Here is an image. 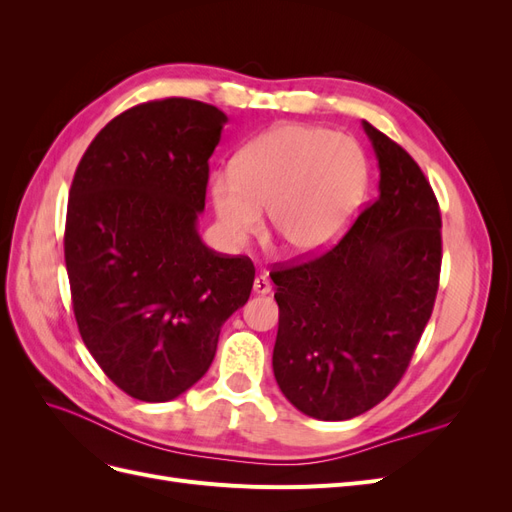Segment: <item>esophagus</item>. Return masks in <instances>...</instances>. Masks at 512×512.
Wrapping results in <instances>:
<instances>
[{"label":"esophagus","mask_w":512,"mask_h":512,"mask_svg":"<svg viewBox=\"0 0 512 512\" xmlns=\"http://www.w3.org/2000/svg\"><path fill=\"white\" fill-rule=\"evenodd\" d=\"M254 292L256 294H269L271 292V282L267 280L265 275H258L254 280Z\"/></svg>","instance_id":"34e87169"}]
</instances>
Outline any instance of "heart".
<instances>
[{
	"label": "heart",
	"mask_w": 512,
	"mask_h": 512,
	"mask_svg": "<svg viewBox=\"0 0 512 512\" xmlns=\"http://www.w3.org/2000/svg\"><path fill=\"white\" fill-rule=\"evenodd\" d=\"M369 183L363 149L324 128L284 123L256 136L209 179L215 218L232 245H245L267 209L269 226L294 256H316L344 235Z\"/></svg>",
	"instance_id": "obj_1"
}]
</instances>
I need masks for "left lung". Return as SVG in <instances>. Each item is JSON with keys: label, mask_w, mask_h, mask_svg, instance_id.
<instances>
[{"label": "left lung", "mask_w": 512, "mask_h": 512, "mask_svg": "<svg viewBox=\"0 0 512 512\" xmlns=\"http://www.w3.org/2000/svg\"><path fill=\"white\" fill-rule=\"evenodd\" d=\"M378 198L329 252L271 273L280 305L273 374L320 421L354 418L404 376L436 301L442 218L423 170L363 121Z\"/></svg>", "instance_id": "1"}]
</instances>
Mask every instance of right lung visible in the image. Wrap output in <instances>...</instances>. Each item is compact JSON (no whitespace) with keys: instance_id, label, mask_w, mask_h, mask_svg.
<instances>
[{"instance_id":"1","label":"right lung","mask_w":512,"mask_h":512,"mask_svg":"<svg viewBox=\"0 0 512 512\" xmlns=\"http://www.w3.org/2000/svg\"><path fill=\"white\" fill-rule=\"evenodd\" d=\"M226 121L188 98L138 104L106 123L74 173L64 254L76 324L134 399L192 389L250 299L252 260L215 254L198 235Z\"/></svg>"}]
</instances>
